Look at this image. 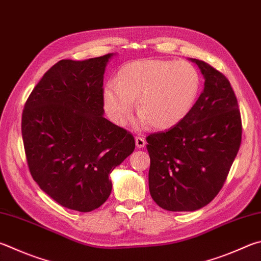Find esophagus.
I'll use <instances>...</instances> for the list:
<instances>
[{"mask_svg": "<svg viewBox=\"0 0 261 261\" xmlns=\"http://www.w3.org/2000/svg\"><path fill=\"white\" fill-rule=\"evenodd\" d=\"M145 144H146V141H145V138L143 136H137L136 137V146L138 147V148H143Z\"/></svg>", "mask_w": 261, "mask_h": 261, "instance_id": "obj_1", "label": "esophagus"}]
</instances>
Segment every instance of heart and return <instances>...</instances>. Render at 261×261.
I'll list each match as a JSON object with an SVG mask.
<instances>
[{
  "label": "heart",
  "mask_w": 261,
  "mask_h": 261,
  "mask_svg": "<svg viewBox=\"0 0 261 261\" xmlns=\"http://www.w3.org/2000/svg\"><path fill=\"white\" fill-rule=\"evenodd\" d=\"M200 90L196 68L187 61L147 59L127 64L107 82L103 102L108 115L124 125L135 106L137 126L147 123L164 130L177 125L192 111Z\"/></svg>",
  "instance_id": "heart-1"
}]
</instances>
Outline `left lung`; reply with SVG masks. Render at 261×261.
Segmentation results:
<instances>
[{
	"label": "left lung",
	"instance_id": "left-lung-1",
	"mask_svg": "<svg viewBox=\"0 0 261 261\" xmlns=\"http://www.w3.org/2000/svg\"><path fill=\"white\" fill-rule=\"evenodd\" d=\"M191 60L205 80L201 96L177 125L146 138L150 195L168 211H195L209 204L224 186L242 139L229 81L205 61Z\"/></svg>",
	"mask_w": 261,
	"mask_h": 261
}]
</instances>
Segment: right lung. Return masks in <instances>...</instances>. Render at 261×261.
I'll return each instance as SVG.
<instances>
[{
	"instance_id": "add662e5",
	"label": "right lung",
	"mask_w": 261,
	"mask_h": 261,
	"mask_svg": "<svg viewBox=\"0 0 261 261\" xmlns=\"http://www.w3.org/2000/svg\"><path fill=\"white\" fill-rule=\"evenodd\" d=\"M113 54L60 60L33 89L22 111L28 168L44 193L90 212L112 192L110 173L135 150V138L103 117V74Z\"/></svg>"
}]
</instances>
